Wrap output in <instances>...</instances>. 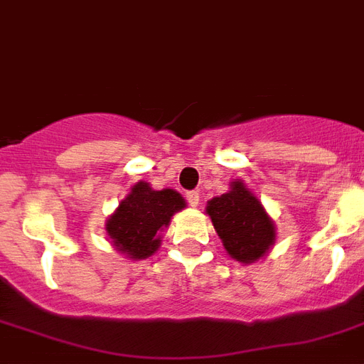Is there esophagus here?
<instances>
[{"label":"esophagus","instance_id":"obj_1","mask_svg":"<svg viewBox=\"0 0 364 364\" xmlns=\"http://www.w3.org/2000/svg\"><path fill=\"white\" fill-rule=\"evenodd\" d=\"M186 201L191 203V207H198L200 205V192H186Z\"/></svg>","mask_w":364,"mask_h":364}]
</instances>
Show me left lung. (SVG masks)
I'll use <instances>...</instances> for the list:
<instances>
[{
	"label": "left lung",
	"instance_id": "obj_1",
	"mask_svg": "<svg viewBox=\"0 0 364 364\" xmlns=\"http://www.w3.org/2000/svg\"><path fill=\"white\" fill-rule=\"evenodd\" d=\"M207 214L225 251L242 264L260 260L277 240L273 220L242 179L230 183L229 192L208 201Z\"/></svg>",
	"mask_w": 364,
	"mask_h": 364
}]
</instances>
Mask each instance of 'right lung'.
<instances>
[{"label": "right lung", "mask_w": 364, "mask_h": 364, "mask_svg": "<svg viewBox=\"0 0 364 364\" xmlns=\"http://www.w3.org/2000/svg\"><path fill=\"white\" fill-rule=\"evenodd\" d=\"M185 207L179 192L172 188L154 191L148 183L139 181L107 218L106 232L117 251L132 260H144L159 249L163 229Z\"/></svg>", "instance_id": "1"}]
</instances>
